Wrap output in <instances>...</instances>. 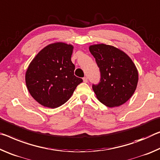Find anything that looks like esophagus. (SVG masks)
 <instances>
[{
    "label": "esophagus",
    "instance_id": "34e87169",
    "mask_svg": "<svg viewBox=\"0 0 160 160\" xmlns=\"http://www.w3.org/2000/svg\"><path fill=\"white\" fill-rule=\"evenodd\" d=\"M83 82H84V83H87L88 82V78L87 77H83Z\"/></svg>",
    "mask_w": 160,
    "mask_h": 160
}]
</instances>
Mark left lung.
Instances as JSON below:
<instances>
[{
    "label": "left lung",
    "mask_w": 160,
    "mask_h": 160,
    "mask_svg": "<svg viewBox=\"0 0 160 160\" xmlns=\"http://www.w3.org/2000/svg\"><path fill=\"white\" fill-rule=\"evenodd\" d=\"M89 51L101 72V82L93 85L98 101L106 106H120L131 98L137 88L138 72L130 57L106 44H93Z\"/></svg>",
    "instance_id": "left-lung-1"
}]
</instances>
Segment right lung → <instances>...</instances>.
I'll return each instance as SVG.
<instances>
[{"label":"right lung","mask_w":160,"mask_h":160,"mask_svg":"<svg viewBox=\"0 0 160 160\" xmlns=\"http://www.w3.org/2000/svg\"><path fill=\"white\" fill-rule=\"evenodd\" d=\"M74 46L54 42L44 48L34 57L25 73L28 90L44 107L56 108L66 103L77 86L83 82L74 74L71 57Z\"/></svg>","instance_id":"1"}]
</instances>
